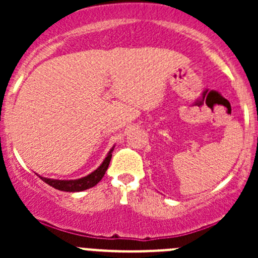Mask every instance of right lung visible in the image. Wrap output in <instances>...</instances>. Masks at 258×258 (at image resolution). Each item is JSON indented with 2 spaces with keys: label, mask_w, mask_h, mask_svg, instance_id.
Returning a JSON list of instances; mask_svg holds the SVG:
<instances>
[{
  "label": "right lung",
  "mask_w": 258,
  "mask_h": 258,
  "mask_svg": "<svg viewBox=\"0 0 258 258\" xmlns=\"http://www.w3.org/2000/svg\"><path fill=\"white\" fill-rule=\"evenodd\" d=\"M112 151L113 147L111 148L110 152H108L107 157L105 158L102 163H101L100 167L97 170L93 171L92 173L90 175L85 176V177L79 178V179H51V178H46V177H41L38 176L43 182L52 186L53 188L59 189V191H66V192H80V191H85V189L91 188V187L96 186L98 182L102 179L103 176H105L106 171H107L108 165H110L111 157H112Z\"/></svg>",
  "instance_id": "obj_1"
}]
</instances>
